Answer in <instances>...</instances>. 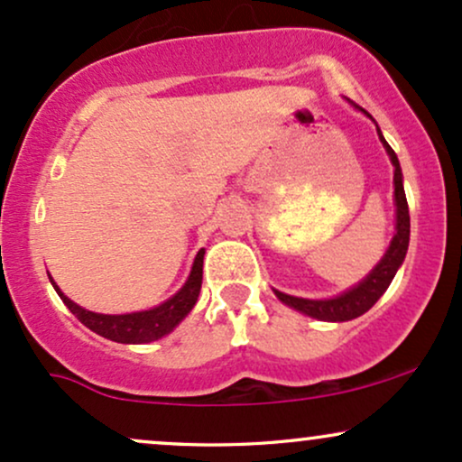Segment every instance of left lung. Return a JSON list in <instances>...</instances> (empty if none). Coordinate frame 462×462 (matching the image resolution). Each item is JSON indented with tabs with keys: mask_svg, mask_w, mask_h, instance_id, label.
I'll return each mask as SVG.
<instances>
[{
	"mask_svg": "<svg viewBox=\"0 0 462 462\" xmlns=\"http://www.w3.org/2000/svg\"><path fill=\"white\" fill-rule=\"evenodd\" d=\"M363 110V108H360ZM369 116L367 110H363ZM378 128V124H375ZM380 143L384 145L386 153H389L391 164H393V198H395V235L391 238L389 247H386L384 256L380 258V263L375 264L371 272L360 280L358 284H354L352 289L343 291L341 295H334L328 300H306V298H295V295H286L282 291H275V298L282 304L291 306L293 310L304 312V315L312 317V319L319 321H349L356 319V317L365 315L371 306L375 304L384 295V291L389 289V284L393 282L397 269L404 263L406 252H408V241H411V215H408V201L404 193V178H402V167L397 161L395 152L391 150L389 143L384 141L383 132L378 128Z\"/></svg>",
	"mask_w": 462,
	"mask_h": 462,
	"instance_id": "8db88e82",
	"label": "left lung"
}]
</instances>
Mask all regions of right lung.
<instances>
[{
  "mask_svg": "<svg viewBox=\"0 0 462 462\" xmlns=\"http://www.w3.org/2000/svg\"><path fill=\"white\" fill-rule=\"evenodd\" d=\"M204 254L206 249H199L182 289H180L176 295H171L167 301L153 306L150 310L125 312V315H102V312L82 309L76 301L69 300L60 291V286L54 282V278H50V282L56 289V293L60 295V300L65 301L67 309L71 310L88 330H93L95 334H99V337L104 338H110V341L128 343V346H141V343H152L167 337V334L171 332L190 310H193L201 289Z\"/></svg>",
  "mask_w": 462,
  "mask_h": 462,
  "instance_id": "obj_1",
  "label": "right lung"
}]
</instances>
